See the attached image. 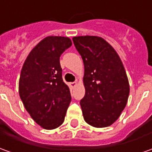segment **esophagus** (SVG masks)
<instances>
[{
    "label": "esophagus",
    "instance_id": "1",
    "mask_svg": "<svg viewBox=\"0 0 152 152\" xmlns=\"http://www.w3.org/2000/svg\"><path fill=\"white\" fill-rule=\"evenodd\" d=\"M69 86H70V88H72V89H74V87L76 86V82H71V83L69 84Z\"/></svg>",
    "mask_w": 152,
    "mask_h": 152
}]
</instances>
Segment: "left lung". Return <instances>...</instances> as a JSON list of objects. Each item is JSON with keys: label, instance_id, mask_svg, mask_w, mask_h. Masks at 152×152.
I'll use <instances>...</instances> for the list:
<instances>
[{"label": "left lung", "instance_id": "1", "mask_svg": "<svg viewBox=\"0 0 152 152\" xmlns=\"http://www.w3.org/2000/svg\"><path fill=\"white\" fill-rule=\"evenodd\" d=\"M72 40L85 66L86 94L80 102L84 119L95 128L110 126L120 116L129 95L123 62L102 38L79 36Z\"/></svg>", "mask_w": 152, "mask_h": 152}]
</instances>
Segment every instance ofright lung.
Here are the masks:
<instances>
[{
    "label": "right lung",
    "mask_w": 152,
    "mask_h": 152,
    "mask_svg": "<svg viewBox=\"0 0 152 152\" xmlns=\"http://www.w3.org/2000/svg\"><path fill=\"white\" fill-rule=\"evenodd\" d=\"M71 46L69 38L47 37L33 48L21 70V100L32 118L45 129L62 124L72 100L60 65L61 55Z\"/></svg>",
    "instance_id": "obj_1"
}]
</instances>
